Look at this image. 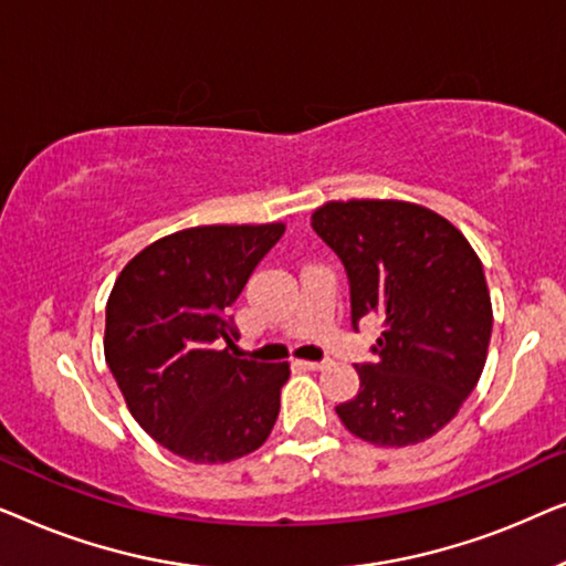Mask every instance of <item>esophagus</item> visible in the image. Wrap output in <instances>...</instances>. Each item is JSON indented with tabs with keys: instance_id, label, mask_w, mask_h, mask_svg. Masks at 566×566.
<instances>
[{
	"instance_id": "34e87169",
	"label": "esophagus",
	"mask_w": 566,
	"mask_h": 566,
	"mask_svg": "<svg viewBox=\"0 0 566 566\" xmlns=\"http://www.w3.org/2000/svg\"><path fill=\"white\" fill-rule=\"evenodd\" d=\"M298 366L306 368V370H322L324 360H298Z\"/></svg>"
}]
</instances>
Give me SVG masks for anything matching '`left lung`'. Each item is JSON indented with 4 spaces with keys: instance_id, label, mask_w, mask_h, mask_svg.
Returning <instances> with one entry per match:
<instances>
[{
    "instance_id": "left-lung-1",
    "label": "left lung",
    "mask_w": 566,
    "mask_h": 566,
    "mask_svg": "<svg viewBox=\"0 0 566 566\" xmlns=\"http://www.w3.org/2000/svg\"><path fill=\"white\" fill-rule=\"evenodd\" d=\"M312 229L343 260L350 322L381 319L360 391L335 407L347 430L381 448L422 443L453 420L484 370L492 301L467 237L405 200L316 208Z\"/></svg>"
}]
</instances>
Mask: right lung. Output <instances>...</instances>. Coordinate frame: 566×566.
I'll use <instances>...</instances> for the list:
<instances>
[{
    "mask_svg": "<svg viewBox=\"0 0 566 566\" xmlns=\"http://www.w3.org/2000/svg\"><path fill=\"white\" fill-rule=\"evenodd\" d=\"M283 223L192 227L136 254L105 308V360L134 420L192 463H227L265 443L289 363L231 353L229 306Z\"/></svg>",
    "mask_w": 566,
    "mask_h": 566,
    "instance_id": "1",
    "label": "right lung"
}]
</instances>
